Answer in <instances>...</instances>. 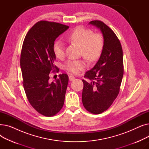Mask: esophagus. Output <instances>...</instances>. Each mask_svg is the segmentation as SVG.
Listing matches in <instances>:
<instances>
[{"mask_svg": "<svg viewBox=\"0 0 149 149\" xmlns=\"http://www.w3.org/2000/svg\"><path fill=\"white\" fill-rule=\"evenodd\" d=\"M69 81H72L74 80L75 77H74L73 75H70V76L69 77Z\"/></svg>", "mask_w": 149, "mask_h": 149, "instance_id": "1", "label": "esophagus"}]
</instances>
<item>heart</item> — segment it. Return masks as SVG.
Instances as JSON below:
<instances>
[{"label": "heart", "instance_id": "b5f03b06", "mask_svg": "<svg viewBox=\"0 0 149 149\" xmlns=\"http://www.w3.org/2000/svg\"><path fill=\"white\" fill-rule=\"evenodd\" d=\"M68 40L81 48L82 56L89 62L96 61L102 52L104 42L103 37L99 34H93L90 29L83 27L77 28L68 37ZM54 52L57 57H61L65 54V45L60 40L54 45ZM82 60H69L65 65V69L74 74L85 67Z\"/></svg>", "mask_w": 149, "mask_h": 149}]
</instances>
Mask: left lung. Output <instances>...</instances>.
I'll return each mask as SVG.
<instances>
[{
  "label": "left lung",
  "instance_id": "8db88e82",
  "mask_svg": "<svg viewBox=\"0 0 149 149\" xmlns=\"http://www.w3.org/2000/svg\"><path fill=\"white\" fill-rule=\"evenodd\" d=\"M89 24L100 29L104 45L97 63L84 75L92 81L82 80V102L88 111L99 114L112 105L119 93L124 73L123 53L119 39L105 23L93 20Z\"/></svg>",
  "mask_w": 149,
  "mask_h": 149
}]
</instances>
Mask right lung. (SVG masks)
<instances>
[{
  "label": "right lung",
  "instance_id": "add662e5",
  "mask_svg": "<svg viewBox=\"0 0 149 149\" xmlns=\"http://www.w3.org/2000/svg\"><path fill=\"white\" fill-rule=\"evenodd\" d=\"M69 27L56 22L40 21L31 28L23 41L20 68L23 85L29 103L40 114L54 116L63 106L69 78L49 83V73L55 68L54 45L56 39Z\"/></svg>",
  "mask_w": 149,
  "mask_h": 149
}]
</instances>
